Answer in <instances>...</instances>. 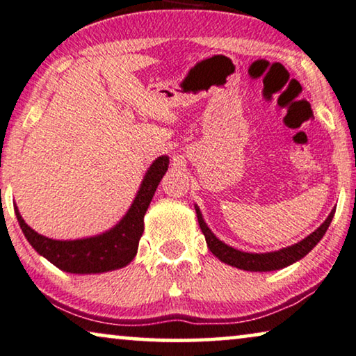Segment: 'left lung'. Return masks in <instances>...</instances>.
<instances>
[{"mask_svg": "<svg viewBox=\"0 0 356 356\" xmlns=\"http://www.w3.org/2000/svg\"><path fill=\"white\" fill-rule=\"evenodd\" d=\"M334 212H336V209L329 213L326 221H324V223L319 226L316 231H313L308 238L300 241L298 244H293L291 247H287V249H281L277 252H270V254H247V252L236 250V249H233V247L226 245L225 242L216 239L215 234L209 229V226L205 225L200 210L195 207L199 226L205 236V241H207L210 252H212L216 259L225 261V264L236 266V268H241V270H247V271L281 270V268L289 266L293 264V261L303 259V257H305L308 252H310L313 247H315L318 242L321 241L324 233H326L329 228V225H331Z\"/></svg>", "mask_w": 356, "mask_h": 356, "instance_id": "left-lung-1", "label": "left lung"}]
</instances>
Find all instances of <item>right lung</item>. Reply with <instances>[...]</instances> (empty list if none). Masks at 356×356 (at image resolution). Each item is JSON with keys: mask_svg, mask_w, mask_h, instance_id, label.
I'll use <instances>...</instances> for the list:
<instances>
[{"mask_svg": "<svg viewBox=\"0 0 356 356\" xmlns=\"http://www.w3.org/2000/svg\"><path fill=\"white\" fill-rule=\"evenodd\" d=\"M167 168L168 157H159L147 170L130 210L120 220V223L95 238L76 241L49 239L30 228L20 216L17 207H15V216H17L20 229L33 249L59 270L79 273V275L118 270L130 264L133 257L136 255L138 244L144 231V213Z\"/></svg>", "mask_w": 356, "mask_h": 356, "instance_id": "obj_1", "label": "right lung"}]
</instances>
